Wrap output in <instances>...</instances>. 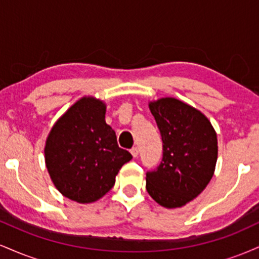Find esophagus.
I'll return each instance as SVG.
<instances>
[{
	"label": "esophagus",
	"instance_id": "obj_1",
	"mask_svg": "<svg viewBox=\"0 0 259 259\" xmlns=\"http://www.w3.org/2000/svg\"><path fill=\"white\" fill-rule=\"evenodd\" d=\"M130 153H132L134 158H135V157L139 156V148L138 147H133L132 151H130Z\"/></svg>",
	"mask_w": 259,
	"mask_h": 259
}]
</instances>
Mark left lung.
I'll use <instances>...</instances> for the list:
<instances>
[{
    "mask_svg": "<svg viewBox=\"0 0 259 259\" xmlns=\"http://www.w3.org/2000/svg\"><path fill=\"white\" fill-rule=\"evenodd\" d=\"M163 141L159 167L146 174L148 195L159 206L180 208L206 189L214 175L218 139L200 109L175 97L150 101Z\"/></svg>",
    "mask_w": 259,
    "mask_h": 259,
    "instance_id": "obj_1",
    "label": "left lung"
}]
</instances>
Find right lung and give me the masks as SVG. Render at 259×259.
<instances>
[{"mask_svg":"<svg viewBox=\"0 0 259 259\" xmlns=\"http://www.w3.org/2000/svg\"><path fill=\"white\" fill-rule=\"evenodd\" d=\"M106 108L105 101L81 97L56 120L45 141V163L53 185L78 203L103 197L133 158L118 146L114 130L105 120Z\"/></svg>","mask_w":259,"mask_h":259,"instance_id":"right-lung-1","label":"right lung"}]
</instances>
